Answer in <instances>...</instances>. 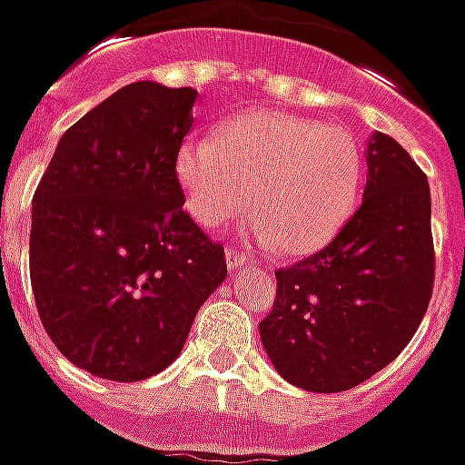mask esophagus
<instances>
[{
  "mask_svg": "<svg viewBox=\"0 0 465 465\" xmlns=\"http://www.w3.org/2000/svg\"><path fill=\"white\" fill-rule=\"evenodd\" d=\"M225 261H227V268H230L232 273L240 271L242 265H248V258H245L240 251H232V248H227L225 251Z\"/></svg>",
  "mask_w": 465,
  "mask_h": 465,
  "instance_id": "34e87169",
  "label": "esophagus"
}]
</instances>
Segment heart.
<instances>
[{"label": "heart", "instance_id": "obj_1", "mask_svg": "<svg viewBox=\"0 0 465 465\" xmlns=\"http://www.w3.org/2000/svg\"><path fill=\"white\" fill-rule=\"evenodd\" d=\"M360 146L349 131L281 111H252L179 146L177 182L187 213L220 227L245 207L242 232L288 255L319 251L354 207Z\"/></svg>", "mask_w": 465, "mask_h": 465}]
</instances>
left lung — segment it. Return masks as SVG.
I'll list each match as a JSON object with an SVG mask.
<instances>
[{
    "label": "left lung",
    "instance_id": "left-lung-1",
    "mask_svg": "<svg viewBox=\"0 0 465 465\" xmlns=\"http://www.w3.org/2000/svg\"><path fill=\"white\" fill-rule=\"evenodd\" d=\"M361 204L324 251L275 273L261 341L286 382L344 392L398 357L433 293L430 187L387 134L367 141Z\"/></svg>",
    "mask_w": 465,
    "mask_h": 465
}]
</instances>
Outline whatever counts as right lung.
Listing matches in <instances>:
<instances>
[{"mask_svg":"<svg viewBox=\"0 0 465 465\" xmlns=\"http://www.w3.org/2000/svg\"><path fill=\"white\" fill-rule=\"evenodd\" d=\"M197 91L139 80L57 141L32 197L30 278L60 354L93 377L166 370L225 281L223 245L192 223L177 153Z\"/></svg>","mask_w":465,"mask_h":465,"instance_id":"right-lung-1","label":"right lung"}]
</instances>
